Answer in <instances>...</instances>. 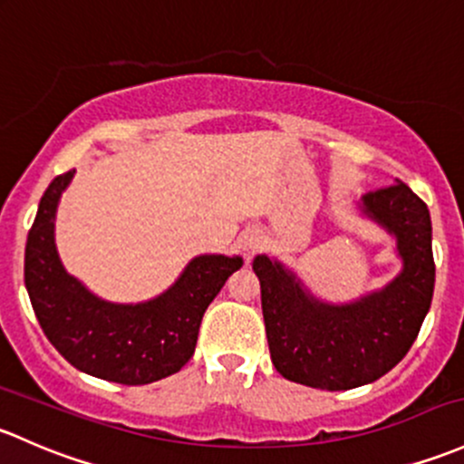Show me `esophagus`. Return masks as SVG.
Returning <instances> with one entry per match:
<instances>
[{
  "instance_id": "34e87169",
  "label": "esophagus",
  "mask_w": 464,
  "mask_h": 464,
  "mask_svg": "<svg viewBox=\"0 0 464 464\" xmlns=\"http://www.w3.org/2000/svg\"><path fill=\"white\" fill-rule=\"evenodd\" d=\"M257 248H262V236L257 231H251L245 237V251L251 256V253H256Z\"/></svg>"
}]
</instances>
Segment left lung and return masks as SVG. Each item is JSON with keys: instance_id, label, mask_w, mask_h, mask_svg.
Wrapping results in <instances>:
<instances>
[{"instance_id": "1", "label": "left lung", "mask_w": 464, "mask_h": 464, "mask_svg": "<svg viewBox=\"0 0 464 464\" xmlns=\"http://www.w3.org/2000/svg\"><path fill=\"white\" fill-rule=\"evenodd\" d=\"M360 211L396 237L402 260V271L380 291L331 304L282 262L253 260L271 360L291 382L347 392L382 378L411 349L431 306L436 265L427 204L396 182L362 195Z\"/></svg>"}]
</instances>
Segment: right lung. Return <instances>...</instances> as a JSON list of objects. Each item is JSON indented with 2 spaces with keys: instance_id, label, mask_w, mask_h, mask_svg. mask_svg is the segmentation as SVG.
<instances>
[{
  "instance_id": "add662e5",
  "label": "right lung",
  "mask_w": 464,
  "mask_h": 464,
  "mask_svg": "<svg viewBox=\"0 0 464 464\" xmlns=\"http://www.w3.org/2000/svg\"><path fill=\"white\" fill-rule=\"evenodd\" d=\"M72 175L48 184L28 231L24 282L39 326L72 367L95 378L149 384L178 373L191 360L204 311L242 257H193L173 286L140 304L102 300L57 256L55 213Z\"/></svg>"
}]
</instances>
